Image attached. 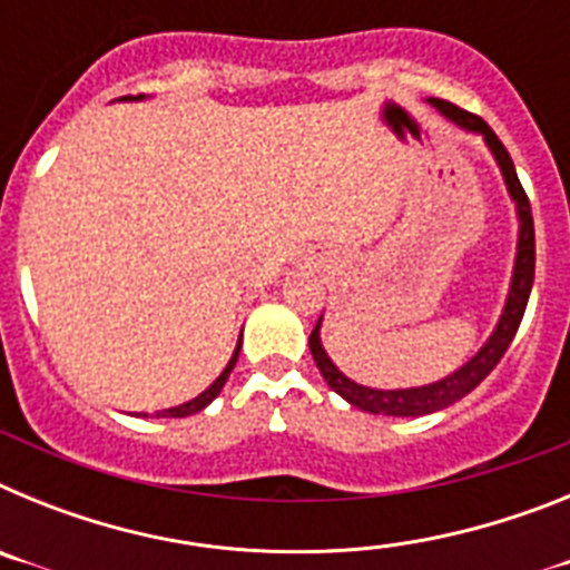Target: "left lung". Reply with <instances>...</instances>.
<instances>
[{"label": "left lung", "instance_id": "1", "mask_svg": "<svg viewBox=\"0 0 570 570\" xmlns=\"http://www.w3.org/2000/svg\"><path fill=\"white\" fill-rule=\"evenodd\" d=\"M428 105H434L448 122H454L460 130L468 134L482 136L485 148L491 150L493 163L500 168L502 183H505L508 196H511L513 210H517V256H513V271H511V285H508L505 305H502V314L493 325L491 336L482 342V347L465 365H460L454 374L442 376L436 382H428V385H414V387H367L354 382L351 376H345L340 367L334 365V360L328 356L325 345H322V316L316 322L314 334H311V356H314L316 367H320L322 380L328 382L331 391L342 396L345 402H351L354 407L365 411V414H380V416H425L442 411V407L454 405L462 396H468L473 387L480 385L488 374H491L497 362L502 360V354L511 345L513 334L520 328L522 314H525L528 296H531L533 285V216H531V203H528L525 190L520 185V176L513 168L511 156H508L505 145L500 142V136L488 128V122H482L480 116L460 110L456 105L445 102V99H428Z\"/></svg>", "mask_w": 570, "mask_h": 570}]
</instances>
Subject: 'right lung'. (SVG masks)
Listing matches in <instances>:
<instances>
[{"label":"right lung","mask_w":570,"mask_h":570,"mask_svg":"<svg viewBox=\"0 0 570 570\" xmlns=\"http://www.w3.org/2000/svg\"><path fill=\"white\" fill-rule=\"evenodd\" d=\"M142 99H148V97H122L119 102H142ZM239 347H242V334H239V342H236V347H234V354H230L228 365L223 367V374L216 376V380L210 382L208 387H205L203 394L194 396V400H188V402H183V405H174V407H165V411H156V416H190V414H199L203 407H208L210 402L216 400V396L223 394L225 382H228L230 371H234L236 360H239ZM142 416H148V414H142Z\"/></svg>","instance_id":"obj_1"}]
</instances>
